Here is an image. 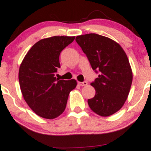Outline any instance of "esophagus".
<instances>
[{
  "instance_id": "1",
  "label": "esophagus",
  "mask_w": 151,
  "mask_h": 151,
  "mask_svg": "<svg viewBox=\"0 0 151 151\" xmlns=\"http://www.w3.org/2000/svg\"><path fill=\"white\" fill-rule=\"evenodd\" d=\"M78 84H79V86H82V87H83V86L87 85V82H86V81H84V82H78Z\"/></svg>"
}]
</instances>
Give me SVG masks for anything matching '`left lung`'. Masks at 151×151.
<instances>
[{
	"instance_id": "obj_1",
	"label": "left lung",
	"mask_w": 151,
	"mask_h": 151,
	"mask_svg": "<svg viewBox=\"0 0 151 151\" xmlns=\"http://www.w3.org/2000/svg\"><path fill=\"white\" fill-rule=\"evenodd\" d=\"M76 41L87 56L92 69L100 73L91 85L95 95L87 100L91 110L107 117L120 110L130 92L132 72L120 44L97 34L77 36Z\"/></svg>"
}]
</instances>
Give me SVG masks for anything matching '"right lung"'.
Instances as JSON below:
<instances>
[{
    "mask_svg": "<svg viewBox=\"0 0 151 151\" xmlns=\"http://www.w3.org/2000/svg\"><path fill=\"white\" fill-rule=\"evenodd\" d=\"M75 36H52L36 42L21 64L19 80L25 101L34 112L46 119L63 113L71 91L77 86L75 79L56 78L60 68L59 55Z\"/></svg>",
    "mask_w": 151,
    "mask_h": 151,
    "instance_id": "1",
    "label": "right lung"
}]
</instances>
